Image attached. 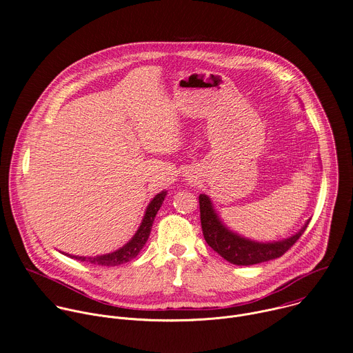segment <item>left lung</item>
Instances as JSON below:
<instances>
[{
	"instance_id": "1",
	"label": "left lung",
	"mask_w": 353,
	"mask_h": 353,
	"mask_svg": "<svg viewBox=\"0 0 353 353\" xmlns=\"http://www.w3.org/2000/svg\"><path fill=\"white\" fill-rule=\"evenodd\" d=\"M199 214L201 228L208 245L226 261L236 265L260 264L283 256L305 233L310 222L309 219L303 228L289 239L274 243H259L244 239L225 228L214 211L211 199L205 194L199 195Z\"/></svg>"
}]
</instances>
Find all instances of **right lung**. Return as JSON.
<instances>
[{
    "mask_svg": "<svg viewBox=\"0 0 353 353\" xmlns=\"http://www.w3.org/2000/svg\"><path fill=\"white\" fill-rule=\"evenodd\" d=\"M165 196H166V191H162L152 201H150V204L146 208V212H145V216L142 219V223H141L139 229L137 230L134 237L125 245H123L121 248L113 251V253L105 254V256H96V257L70 256V257L75 259L78 261H86V263L102 265V267H114V265H120V264L131 261L132 259H135L138 256L141 248L145 245V243L149 237L150 229H152V223L155 221V216H157L159 208L163 204Z\"/></svg>",
    "mask_w": 353,
    "mask_h": 353,
    "instance_id": "1",
    "label": "right lung"
}]
</instances>
